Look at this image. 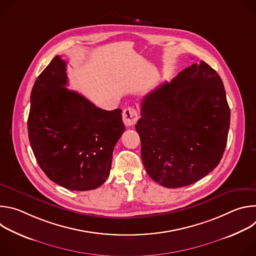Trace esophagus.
Listing matches in <instances>:
<instances>
[{"instance_id": "34e87169", "label": "esophagus", "mask_w": 256, "mask_h": 256, "mask_svg": "<svg viewBox=\"0 0 256 256\" xmlns=\"http://www.w3.org/2000/svg\"><path fill=\"white\" fill-rule=\"evenodd\" d=\"M122 120L126 126H134L138 120V114L134 107H126L122 112Z\"/></svg>"}]
</instances>
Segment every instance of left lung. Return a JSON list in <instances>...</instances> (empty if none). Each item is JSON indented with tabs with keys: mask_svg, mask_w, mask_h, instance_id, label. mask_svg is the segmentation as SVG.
<instances>
[{
	"mask_svg": "<svg viewBox=\"0 0 256 256\" xmlns=\"http://www.w3.org/2000/svg\"><path fill=\"white\" fill-rule=\"evenodd\" d=\"M230 116L222 79L202 60L148 93L136 130L149 176L176 188L208 175L225 152Z\"/></svg>",
	"mask_w": 256,
	"mask_h": 256,
	"instance_id": "obj_1",
	"label": "left lung"
}]
</instances>
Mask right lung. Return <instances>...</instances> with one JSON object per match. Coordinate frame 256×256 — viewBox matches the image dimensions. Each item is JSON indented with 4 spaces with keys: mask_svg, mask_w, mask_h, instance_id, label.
<instances>
[{
    "mask_svg": "<svg viewBox=\"0 0 256 256\" xmlns=\"http://www.w3.org/2000/svg\"><path fill=\"white\" fill-rule=\"evenodd\" d=\"M66 85V62L56 56L31 91L29 142L52 181L70 190H95L108 178L124 132L122 109L104 110Z\"/></svg>",
    "mask_w": 256,
    "mask_h": 256,
    "instance_id": "1",
    "label": "right lung"
}]
</instances>
